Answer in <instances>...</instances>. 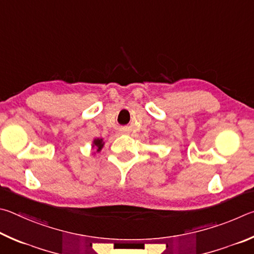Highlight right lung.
<instances>
[{
    "label": "right lung",
    "mask_w": 254,
    "mask_h": 254,
    "mask_svg": "<svg viewBox=\"0 0 254 254\" xmlns=\"http://www.w3.org/2000/svg\"><path fill=\"white\" fill-rule=\"evenodd\" d=\"M102 146H104V143H102L101 138H97V139L93 140V147L97 149V152H100Z\"/></svg>",
    "instance_id": "obj_1"
}]
</instances>
